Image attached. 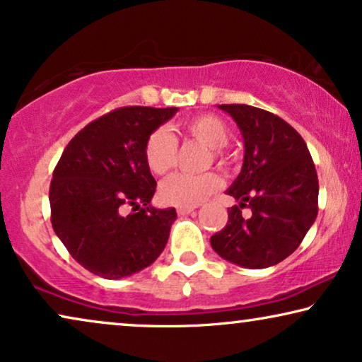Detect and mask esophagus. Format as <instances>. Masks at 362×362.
<instances>
[{"instance_id":"esophagus-1","label":"esophagus","mask_w":362,"mask_h":362,"mask_svg":"<svg viewBox=\"0 0 362 362\" xmlns=\"http://www.w3.org/2000/svg\"><path fill=\"white\" fill-rule=\"evenodd\" d=\"M196 207L194 206H182V207H177V214L180 216H186V214H191L192 211H194Z\"/></svg>"}]
</instances>
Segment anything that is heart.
Listing matches in <instances>:
<instances>
[{"instance_id": "obj_1", "label": "heart", "mask_w": 362, "mask_h": 362, "mask_svg": "<svg viewBox=\"0 0 362 362\" xmlns=\"http://www.w3.org/2000/svg\"><path fill=\"white\" fill-rule=\"evenodd\" d=\"M185 132L194 140L204 143L212 148L214 158L222 166L227 165V156L221 148L229 141V128L221 117L212 113H202L194 118H189L185 123ZM146 166L153 175H166L176 165L177 158V140L170 128L158 127L148 135L143 148ZM222 185L219 175L204 173V175H185L176 173L160 185V197L165 204L171 206H197L206 197L219 189Z\"/></svg>"}]
</instances>
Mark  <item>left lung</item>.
I'll return each mask as SVG.
<instances>
[{
    "mask_svg": "<svg viewBox=\"0 0 362 362\" xmlns=\"http://www.w3.org/2000/svg\"><path fill=\"white\" fill-rule=\"evenodd\" d=\"M217 107L240 128L245 155L227 189L239 204L227 209L229 221L211 245L222 259L247 269L276 265L298 249L318 214L315 163L300 133L275 113L244 103Z\"/></svg>",
    "mask_w": 362,
    "mask_h": 362,
    "instance_id": "8db88e82",
    "label": "left lung"
}]
</instances>
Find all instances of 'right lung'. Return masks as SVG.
Masks as SVG:
<instances>
[{"instance_id":"obj_1","label":"right lung","mask_w":362,"mask_h":362,"mask_svg":"<svg viewBox=\"0 0 362 362\" xmlns=\"http://www.w3.org/2000/svg\"><path fill=\"white\" fill-rule=\"evenodd\" d=\"M176 112L115 108L83 127L64 150L49 187L52 229L92 274L123 279L146 269L165 249L176 209L150 204L156 181L143 148Z\"/></svg>"}]
</instances>
